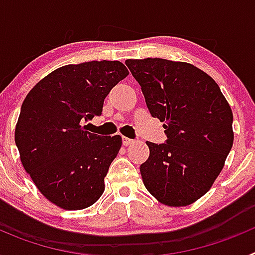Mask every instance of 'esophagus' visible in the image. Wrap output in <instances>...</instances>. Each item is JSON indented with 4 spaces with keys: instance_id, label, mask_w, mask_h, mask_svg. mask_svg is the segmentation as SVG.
I'll use <instances>...</instances> for the list:
<instances>
[{
    "instance_id": "34e87169",
    "label": "esophagus",
    "mask_w": 255,
    "mask_h": 255,
    "mask_svg": "<svg viewBox=\"0 0 255 255\" xmlns=\"http://www.w3.org/2000/svg\"><path fill=\"white\" fill-rule=\"evenodd\" d=\"M134 143V140L132 139H129V138H126V136H123V144L125 145V147H128V145H130V144Z\"/></svg>"
}]
</instances>
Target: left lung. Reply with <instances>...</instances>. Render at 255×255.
Returning <instances> with one entry per match:
<instances>
[{"instance_id": "obj_1", "label": "left lung", "mask_w": 255, "mask_h": 255, "mask_svg": "<svg viewBox=\"0 0 255 255\" xmlns=\"http://www.w3.org/2000/svg\"><path fill=\"white\" fill-rule=\"evenodd\" d=\"M166 143L147 141L144 186L162 204L184 207L203 197L224 168L234 143L233 111L217 83L188 62L126 60Z\"/></svg>"}]
</instances>
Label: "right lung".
Listing matches in <instances>:
<instances>
[{"label":"right lung","mask_w":255,"mask_h":255,"mask_svg":"<svg viewBox=\"0 0 255 255\" xmlns=\"http://www.w3.org/2000/svg\"><path fill=\"white\" fill-rule=\"evenodd\" d=\"M129 75L120 61L66 65L34 85L15 128L20 159L38 190L62 209L91 207L120 150V135L87 131L84 121L102 114L105 98Z\"/></svg>","instance_id":"add662e5"}]
</instances>
